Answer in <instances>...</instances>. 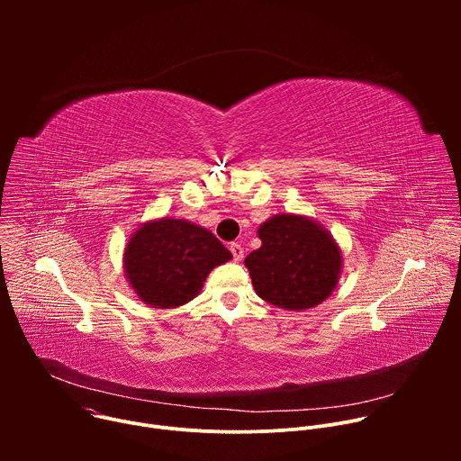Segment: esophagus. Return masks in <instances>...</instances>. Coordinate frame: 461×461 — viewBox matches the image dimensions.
<instances>
[{
  "mask_svg": "<svg viewBox=\"0 0 461 461\" xmlns=\"http://www.w3.org/2000/svg\"><path fill=\"white\" fill-rule=\"evenodd\" d=\"M230 251L233 253V260H242V257H244V249H242V246L239 244V242H231L230 244Z\"/></svg>",
  "mask_w": 461,
  "mask_h": 461,
  "instance_id": "1",
  "label": "esophagus"
}]
</instances>
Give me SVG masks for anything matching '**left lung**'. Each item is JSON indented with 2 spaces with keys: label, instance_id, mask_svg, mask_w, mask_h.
<instances>
[{
  "label": "left lung",
  "instance_id": "8db88e82",
  "mask_svg": "<svg viewBox=\"0 0 461 461\" xmlns=\"http://www.w3.org/2000/svg\"><path fill=\"white\" fill-rule=\"evenodd\" d=\"M260 248L244 258L255 294L285 310H308L336 290L343 251L332 233L306 215L279 213L257 230Z\"/></svg>",
  "mask_w": 461,
  "mask_h": 461
}]
</instances>
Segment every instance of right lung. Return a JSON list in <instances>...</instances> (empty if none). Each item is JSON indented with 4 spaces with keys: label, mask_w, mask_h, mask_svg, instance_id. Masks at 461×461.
<instances>
[{
    "label": "right lung",
    "mask_w": 461,
    "mask_h": 461,
    "mask_svg": "<svg viewBox=\"0 0 461 461\" xmlns=\"http://www.w3.org/2000/svg\"><path fill=\"white\" fill-rule=\"evenodd\" d=\"M231 253L206 228L185 219L144 222L123 248V274L137 297L151 308H176L201 294L213 268Z\"/></svg>",
    "instance_id": "add662e5"
}]
</instances>
